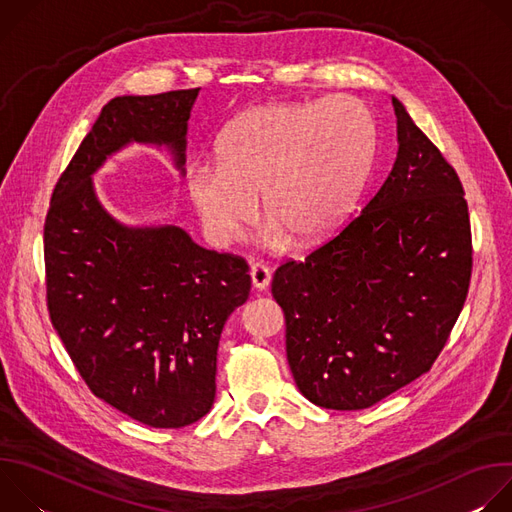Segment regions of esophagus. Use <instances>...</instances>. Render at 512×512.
<instances>
[{
  "instance_id": "obj_1",
  "label": "esophagus",
  "mask_w": 512,
  "mask_h": 512,
  "mask_svg": "<svg viewBox=\"0 0 512 512\" xmlns=\"http://www.w3.org/2000/svg\"><path fill=\"white\" fill-rule=\"evenodd\" d=\"M251 283L257 289H265L271 283V269L263 263H253L251 265Z\"/></svg>"
}]
</instances>
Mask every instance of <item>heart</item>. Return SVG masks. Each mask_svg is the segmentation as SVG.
<instances>
[{"instance_id":"heart-1","label":"heart","mask_w":512,"mask_h":512,"mask_svg":"<svg viewBox=\"0 0 512 512\" xmlns=\"http://www.w3.org/2000/svg\"><path fill=\"white\" fill-rule=\"evenodd\" d=\"M377 150V123L352 97L269 103L243 111L216 141V168L186 188L218 245L239 241L261 208L271 243H316L354 208Z\"/></svg>"}]
</instances>
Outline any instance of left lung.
Returning a JSON list of instances; mask_svg holds the SVG:
<instances>
[{
  "mask_svg": "<svg viewBox=\"0 0 512 512\" xmlns=\"http://www.w3.org/2000/svg\"><path fill=\"white\" fill-rule=\"evenodd\" d=\"M391 101L399 148L387 180L332 241L283 263L271 283L291 375L326 409H367L427 373L470 285L460 178Z\"/></svg>",
  "mask_w": 512,
  "mask_h": 512,
  "instance_id": "left-lung-1",
  "label": "left lung"
}]
</instances>
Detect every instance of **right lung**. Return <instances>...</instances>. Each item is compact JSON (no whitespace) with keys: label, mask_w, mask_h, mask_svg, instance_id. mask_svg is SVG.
Here are the masks:
<instances>
[{"label":"right lung","mask_w":512,"mask_h":512,"mask_svg":"<svg viewBox=\"0 0 512 512\" xmlns=\"http://www.w3.org/2000/svg\"><path fill=\"white\" fill-rule=\"evenodd\" d=\"M198 93L111 99L60 176L44 225L58 336L99 399L150 427H184L210 411L218 340L251 275L243 259L200 247L170 221H119L93 176L129 145H150L184 178Z\"/></svg>","instance_id":"add662e5"}]
</instances>
